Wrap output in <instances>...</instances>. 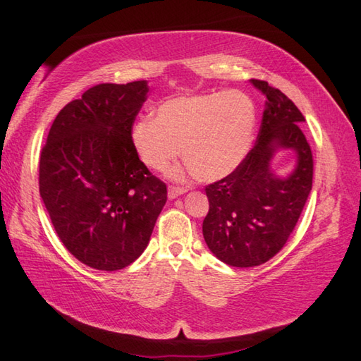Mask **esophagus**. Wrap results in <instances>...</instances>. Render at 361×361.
Masks as SVG:
<instances>
[{
    "label": "esophagus",
    "instance_id": "34e87169",
    "mask_svg": "<svg viewBox=\"0 0 361 361\" xmlns=\"http://www.w3.org/2000/svg\"><path fill=\"white\" fill-rule=\"evenodd\" d=\"M188 191L186 188H180V186H169V199H175L178 195L185 194Z\"/></svg>",
    "mask_w": 361,
    "mask_h": 361
}]
</instances>
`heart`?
<instances>
[{"instance_id": "1", "label": "heart", "mask_w": 361, "mask_h": 361, "mask_svg": "<svg viewBox=\"0 0 361 361\" xmlns=\"http://www.w3.org/2000/svg\"><path fill=\"white\" fill-rule=\"evenodd\" d=\"M256 108L237 89L172 97L132 127V145L146 167L166 170L181 154L186 170L213 181L239 167L253 142Z\"/></svg>"}]
</instances>
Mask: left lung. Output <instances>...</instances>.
<instances>
[{
  "mask_svg": "<svg viewBox=\"0 0 361 361\" xmlns=\"http://www.w3.org/2000/svg\"><path fill=\"white\" fill-rule=\"evenodd\" d=\"M252 84L267 100L256 143L234 172L205 186L210 207L204 239L218 259L234 267L259 266L283 248L314 176L312 151L301 130L302 113L266 81L252 79ZM277 147L297 151V169L286 179L268 167Z\"/></svg>",
  "mask_w": 361,
  "mask_h": 361,
  "instance_id": "8db88e82",
  "label": "left lung"
}]
</instances>
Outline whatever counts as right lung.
Instances as JSON below:
<instances>
[{
  "instance_id": "obj_1",
  "label": "right lung",
  "mask_w": 361,
  "mask_h": 361,
  "mask_svg": "<svg viewBox=\"0 0 361 361\" xmlns=\"http://www.w3.org/2000/svg\"><path fill=\"white\" fill-rule=\"evenodd\" d=\"M146 81L99 84L63 109L39 157V194L65 248L99 271L145 252L167 186L140 161L132 127Z\"/></svg>"
}]
</instances>
